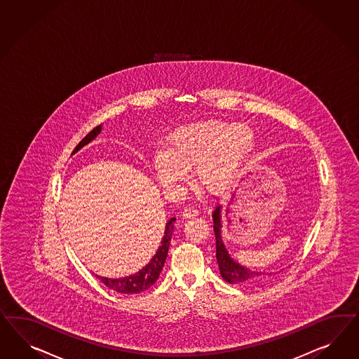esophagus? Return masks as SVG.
Instances as JSON below:
<instances>
[{"mask_svg":"<svg viewBox=\"0 0 359 359\" xmlns=\"http://www.w3.org/2000/svg\"><path fill=\"white\" fill-rule=\"evenodd\" d=\"M198 210H195L194 207H186L184 208V212H182V216H184V219H193L195 216H198Z\"/></svg>","mask_w":359,"mask_h":359,"instance_id":"obj_1","label":"esophagus"}]
</instances>
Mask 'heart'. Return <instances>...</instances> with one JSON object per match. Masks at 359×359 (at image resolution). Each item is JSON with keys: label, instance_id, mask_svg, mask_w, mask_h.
<instances>
[{"label": "heart", "instance_id": "1", "mask_svg": "<svg viewBox=\"0 0 359 359\" xmlns=\"http://www.w3.org/2000/svg\"><path fill=\"white\" fill-rule=\"evenodd\" d=\"M253 133L244 126L205 122L178 128L166 151L156 154L154 173L165 191L175 193L195 181L211 194H220L235 181L253 147Z\"/></svg>", "mask_w": 359, "mask_h": 359}]
</instances>
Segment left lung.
Here are the masks:
<instances>
[{"instance_id": "left-lung-1", "label": "left lung", "mask_w": 359, "mask_h": 359, "mask_svg": "<svg viewBox=\"0 0 359 359\" xmlns=\"http://www.w3.org/2000/svg\"><path fill=\"white\" fill-rule=\"evenodd\" d=\"M214 219V232L216 238V259L220 270V276L223 279L232 283V285H240V286H257L262 282H265L269 277H271L273 273H262V271H255L248 267L240 265L228 253L223 236H222V205H217L212 214Z\"/></svg>"}]
</instances>
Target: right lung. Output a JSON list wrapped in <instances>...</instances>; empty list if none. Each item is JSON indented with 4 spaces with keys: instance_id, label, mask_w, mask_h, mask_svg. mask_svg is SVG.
<instances>
[{
    "instance_id": "right-lung-1",
    "label": "right lung",
    "mask_w": 359,
    "mask_h": 359,
    "mask_svg": "<svg viewBox=\"0 0 359 359\" xmlns=\"http://www.w3.org/2000/svg\"><path fill=\"white\" fill-rule=\"evenodd\" d=\"M101 130H102V126H98L88 133L79 143V145L74 148L72 154L79 152L82 147L93 142L100 135ZM175 217L169 219V222L165 226L161 245L158 246L156 255L151 258V261L142 270H139L137 273L131 274L128 277L106 278L100 277V276H95V277L98 278L104 286L109 287L110 290H114L116 292H121V294H139V292H143L145 290H148L149 287L154 285V282L160 277V273L163 271L165 259L168 257V250L170 245V238L175 232Z\"/></svg>"
}]
</instances>
